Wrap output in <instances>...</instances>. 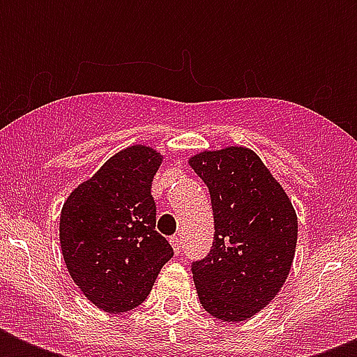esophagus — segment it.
<instances>
[{"instance_id": "34e87169", "label": "esophagus", "mask_w": 357, "mask_h": 357, "mask_svg": "<svg viewBox=\"0 0 357 357\" xmlns=\"http://www.w3.org/2000/svg\"><path fill=\"white\" fill-rule=\"evenodd\" d=\"M170 244H172L174 252H176V255H178L179 252H181V238L174 235V237H170Z\"/></svg>"}]
</instances>
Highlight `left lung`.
Listing matches in <instances>:
<instances>
[{
    "label": "left lung",
    "instance_id": "1",
    "mask_svg": "<svg viewBox=\"0 0 357 357\" xmlns=\"http://www.w3.org/2000/svg\"><path fill=\"white\" fill-rule=\"evenodd\" d=\"M211 195L215 241L192 263L207 313L241 322L268 305L294 259L298 218L287 192L250 148L228 146L189 159Z\"/></svg>",
    "mask_w": 357,
    "mask_h": 357
}]
</instances>
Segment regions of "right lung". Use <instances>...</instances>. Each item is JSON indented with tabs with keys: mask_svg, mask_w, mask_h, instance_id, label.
I'll use <instances>...</instances> for the list:
<instances>
[{
	"mask_svg": "<svg viewBox=\"0 0 357 357\" xmlns=\"http://www.w3.org/2000/svg\"><path fill=\"white\" fill-rule=\"evenodd\" d=\"M162 155L129 146L70 192L59 238L70 276L92 304L123 313L150 294L172 246L155 231L151 181Z\"/></svg>",
	"mask_w": 357,
	"mask_h": 357,
	"instance_id": "obj_1",
	"label": "right lung"
}]
</instances>
